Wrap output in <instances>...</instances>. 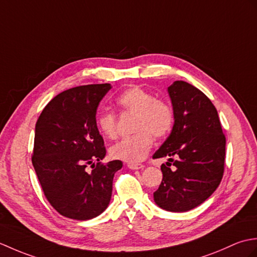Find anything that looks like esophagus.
Segmentation results:
<instances>
[{
    "mask_svg": "<svg viewBox=\"0 0 257 257\" xmlns=\"http://www.w3.org/2000/svg\"><path fill=\"white\" fill-rule=\"evenodd\" d=\"M127 167L132 170H138V169H143L144 165L142 164H128Z\"/></svg>",
    "mask_w": 257,
    "mask_h": 257,
    "instance_id": "34e87169",
    "label": "esophagus"
}]
</instances>
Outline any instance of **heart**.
Returning <instances> with one entry per match:
<instances>
[{
	"label": "heart",
	"mask_w": 257,
	"mask_h": 257,
	"mask_svg": "<svg viewBox=\"0 0 257 257\" xmlns=\"http://www.w3.org/2000/svg\"><path fill=\"white\" fill-rule=\"evenodd\" d=\"M118 104L125 111L136 114L134 131L138 132L111 147V156L130 164L145 159L153 146V135L161 139L170 133L174 125V110L167 101L156 99L155 95L139 85L131 87L118 95ZM96 124L106 139L117 136L115 114L103 111L96 118Z\"/></svg>",
	"instance_id": "heart-1"
}]
</instances>
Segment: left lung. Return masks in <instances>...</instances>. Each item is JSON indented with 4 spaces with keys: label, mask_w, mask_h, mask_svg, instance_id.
I'll return each instance as SVG.
<instances>
[{
    "label": "left lung",
    "mask_w": 257,
    "mask_h": 257,
    "mask_svg": "<svg viewBox=\"0 0 257 257\" xmlns=\"http://www.w3.org/2000/svg\"><path fill=\"white\" fill-rule=\"evenodd\" d=\"M175 123L172 133L153 158L177 159L172 171L162 165L163 180L154 192L158 207L185 212L212 195L224 172L225 136L218 112L202 91L185 81L168 87Z\"/></svg>",
    "instance_id": "obj_1"
}]
</instances>
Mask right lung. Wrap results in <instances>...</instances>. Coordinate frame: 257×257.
I'll return each instance as SVG.
<instances>
[{"mask_svg":"<svg viewBox=\"0 0 257 257\" xmlns=\"http://www.w3.org/2000/svg\"><path fill=\"white\" fill-rule=\"evenodd\" d=\"M111 88L101 83L66 90L44 107L36 122L33 166L45 197L66 218L83 221L103 212L114 174L123 166L121 161L101 163L106 151L95 114Z\"/></svg>","mask_w":257,"mask_h":257,"instance_id":"add662e5","label":"right lung"}]
</instances>
